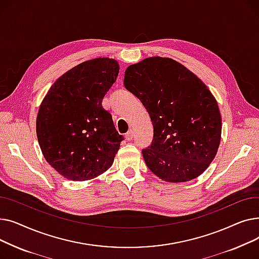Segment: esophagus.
Listing matches in <instances>:
<instances>
[{"instance_id": "obj_1", "label": "esophagus", "mask_w": 259, "mask_h": 259, "mask_svg": "<svg viewBox=\"0 0 259 259\" xmlns=\"http://www.w3.org/2000/svg\"><path fill=\"white\" fill-rule=\"evenodd\" d=\"M133 137H134L133 130H129V131L126 133V135H125V138H126L127 141H131V140L133 139Z\"/></svg>"}]
</instances>
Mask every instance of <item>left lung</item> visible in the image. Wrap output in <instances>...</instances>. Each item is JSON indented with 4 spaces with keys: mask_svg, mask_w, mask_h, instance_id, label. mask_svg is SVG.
I'll return each instance as SVG.
<instances>
[{
    "mask_svg": "<svg viewBox=\"0 0 259 259\" xmlns=\"http://www.w3.org/2000/svg\"><path fill=\"white\" fill-rule=\"evenodd\" d=\"M124 85L152 120V144L143 149L147 167L168 183L203 173L219 150L222 116L201 79L179 62L153 57L130 65Z\"/></svg>",
    "mask_w": 259,
    "mask_h": 259,
    "instance_id": "obj_1",
    "label": "left lung"
}]
</instances>
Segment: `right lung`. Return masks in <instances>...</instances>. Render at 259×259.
Wrapping results in <instances>:
<instances>
[{
  "instance_id": "obj_1",
  "label": "right lung",
  "mask_w": 259,
  "mask_h": 259,
  "mask_svg": "<svg viewBox=\"0 0 259 259\" xmlns=\"http://www.w3.org/2000/svg\"><path fill=\"white\" fill-rule=\"evenodd\" d=\"M117 61L80 63L50 87L36 116V135L48 164L65 179L88 181L113 164L122 135L102 101L118 75Z\"/></svg>"
}]
</instances>
